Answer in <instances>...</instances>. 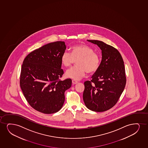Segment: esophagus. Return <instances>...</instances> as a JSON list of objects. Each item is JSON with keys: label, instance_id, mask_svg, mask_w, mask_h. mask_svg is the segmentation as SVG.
<instances>
[{"label": "esophagus", "instance_id": "esophagus-1", "mask_svg": "<svg viewBox=\"0 0 148 148\" xmlns=\"http://www.w3.org/2000/svg\"><path fill=\"white\" fill-rule=\"evenodd\" d=\"M77 82H77V81H75V79L72 80V83H73V84H77Z\"/></svg>", "mask_w": 148, "mask_h": 148}]
</instances>
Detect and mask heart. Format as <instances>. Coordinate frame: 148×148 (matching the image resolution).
<instances>
[{"label":"heart","instance_id":"1","mask_svg":"<svg viewBox=\"0 0 148 148\" xmlns=\"http://www.w3.org/2000/svg\"><path fill=\"white\" fill-rule=\"evenodd\" d=\"M77 61V66L68 69L66 77L79 80L84 77L86 72L92 73L97 71L100 64L99 55L90 47L84 45H75L71 48V54L65 51L61 57L62 65L69 67Z\"/></svg>","mask_w":148,"mask_h":148}]
</instances>
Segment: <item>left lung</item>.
<instances>
[{
	"label": "left lung",
	"instance_id": "1",
	"mask_svg": "<svg viewBox=\"0 0 148 148\" xmlns=\"http://www.w3.org/2000/svg\"><path fill=\"white\" fill-rule=\"evenodd\" d=\"M101 49L102 59L91 81L84 82L83 99L86 108L97 112L108 110L116 104L125 88V69L119 51L97 40H87Z\"/></svg>",
	"mask_w": 148,
	"mask_h": 148
}]
</instances>
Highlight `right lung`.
Masks as SVG:
<instances>
[{
    "mask_svg": "<svg viewBox=\"0 0 148 148\" xmlns=\"http://www.w3.org/2000/svg\"><path fill=\"white\" fill-rule=\"evenodd\" d=\"M64 41L43 45L26 56L21 66L20 86L26 101L39 112L51 114L63 106L64 92L71 86V79L60 81L64 72L61 69Z\"/></svg>",
    "mask_w": 148,
    "mask_h": 148,
    "instance_id": "add662e5",
    "label": "right lung"
}]
</instances>
